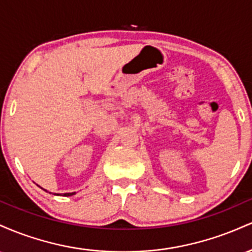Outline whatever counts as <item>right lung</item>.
<instances>
[{
  "label": "right lung",
  "instance_id": "add662e5",
  "mask_svg": "<svg viewBox=\"0 0 252 252\" xmlns=\"http://www.w3.org/2000/svg\"><path fill=\"white\" fill-rule=\"evenodd\" d=\"M37 186H39V185H37ZM40 187V186H39ZM40 189H42V187H40ZM43 190H46V189H43ZM46 192H48V190H46ZM73 194H76V192H72V193H63V196H70V195H73ZM54 195H62L60 194V193H54Z\"/></svg>",
  "mask_w": 252,
  "mask_h": 252
}]
</instances>
